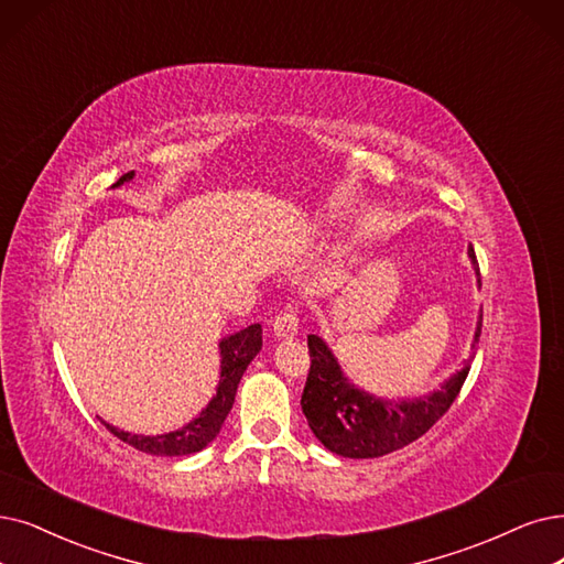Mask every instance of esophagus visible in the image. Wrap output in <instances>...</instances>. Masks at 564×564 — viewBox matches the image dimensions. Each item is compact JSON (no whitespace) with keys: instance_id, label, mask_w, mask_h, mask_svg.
<instances>
[{"instance_id":"obj_1","label":"esophagus","mask_w":564,"mask_h":564,"mask_svg":"<svg viewBox=\"0 0 564 564\" xmlns=\"http://www.w3.org/2000/svg\"><path fill=\"white\" fill-rule=\"evenodd\" d=\"M296 333H299V312H296V307L289 305L275 317L273 335L278 337V340H282V337H294Z\"/></svg>"}]
</instances>
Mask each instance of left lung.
Masks as SVG:
<instances>
[{
    "mask_svg": "<svg viewBox=\"0 0 564 564\" xmlns=\"http://www.w3.org/2000/svg\"><path fill=\"white\" fill-rule=\"evenodd\" d=\"M467 257L475 265L477 284L481 286L479 263L471 247H467ZM481 319L484 314L479 312L471 349L479 345ZM307 347L312 366L303 389L301 408L314 437L328 452L343 458L387 456L431 431L440 416L452 408V402L465 384L471 360L469 356L465 366L433 393L419 398H387L356 387L340 368V360L324 343V337L307 335Z\"/></svg>",
    "mask_w": 564,
    "mask_h": 564,
    "instance_id": "8db88e82",
    "label": "left lung"
}]
</instances>
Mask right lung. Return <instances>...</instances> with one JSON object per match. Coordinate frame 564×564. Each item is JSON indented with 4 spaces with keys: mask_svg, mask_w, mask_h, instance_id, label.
I'll return each instance as SVG.
<instances>
[{
    "mask_svg": "<svg viewBox=\"0 0 564 564\" xmlns=\"http://www.w3.org/2000/svg\"><path fill=\"white\" fill-rule=\"evenodd\" d=\"M133 171L124 173L112 189L122 187L133 180ZM261 324H252L247 326L229 337H221L219 340V379H217V393L210 398V402L200 410L189 423H185L183 427L171 433H162V435H137V433H127L120 431V427L106 423L104 419H99L108 431L116 435L118 440L127 442L129 446L139 448L143 454H152V456H189L206 448L221 431L224 419L229 416L234 400H236V391L240 379L247 370V366L252 364V358L261 351Z\"/></svg>",
    "mask_w": 564,
    "mask_h": 564,
    "instance_id": "1",
    "label": "right lung"
}]
</instances>
